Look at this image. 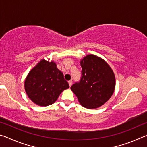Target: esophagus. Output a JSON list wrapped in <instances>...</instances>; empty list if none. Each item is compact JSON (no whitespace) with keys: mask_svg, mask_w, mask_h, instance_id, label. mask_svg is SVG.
<instances>
[{"mask_svg":"<svg viewBox=\"0 0 147 147\" xmlns=\"http://www.w3.org/2000/svg\"><path fill=\"white\" fill-rule=\"evenodd\" d=\"M69 86H72V84H73V80H69Z\"/></svg>","mask_w":147,"mask_h":147,"instance_id":"1","label":"esophagus"}]
</instances>
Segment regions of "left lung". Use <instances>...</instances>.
I'll return each instance as SVG.
<instances>
[{
    "label": "left lung",
    "mask_w": 147,
    "mask_h": 147,
    "mask_svg": "<svg viewBox=\"0 0 147 147\" xmlns=\"http://www.w3.org/2000/svg\"><path fill=\"white\" fill-rule=\"evenodd\" d=\"M82 76L71 87L82 105L92 109L106 102L113 93L115 78L106 62L99 57L89 54L80 61Z\"/></svg>",
    "instance_id": "obj_1"
}]
</instances>
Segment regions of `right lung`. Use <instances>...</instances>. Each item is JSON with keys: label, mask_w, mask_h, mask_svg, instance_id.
Returning a JSON list of instances; mask_svg holds the SVG:
<instances>
[{"label": "right lung", "mask_w": 147, "mask_h": 147, "mask_svg": "<svg viewBox=\"0 0 147 147\" xmlns=\"http://www.w3.org/2000/svg\"><path fill=\"white\" fill-rule=\"evenodd\" d=\"M69 85L53 61L41 60L30 71L24 82L27 95L35 104L47 106L53 104Z\"/></svg>", "instance_id": "1"}]
</instances>
